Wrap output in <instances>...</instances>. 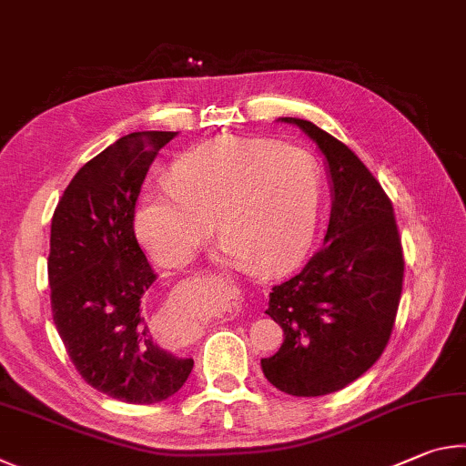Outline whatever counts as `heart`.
<instances>
[{"label": "heart", "mask_w": 466, "mask_h": 466, "mask_svg": "<svg viewBox=\"0 0 466 466\" xmlns=\"http://www.w3.org/2000/svg\"><path fill=\"white\" fill-rule=\"evenodd\" d=\"M319 207V167L305 149L220 137L179 155L167 186L141 194L135 231L159 262L186 266L217 225L225 264L276 270L311 243Z\"/></svg>", "instance_id": "heart-1"}]
</instances>
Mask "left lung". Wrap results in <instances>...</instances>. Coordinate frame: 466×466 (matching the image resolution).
<instances>
[{"instance_id": "left-lung-1", "label": "left lung", "mask_w": 466, "mask_h": 466, "mask_svg": "<svg viewBox=\"0 0 466 466\" xmlns=\"http://www.w3.org/2000/svg\"><path fill=\"white\" fill-rule=\"evenodd\" d=\"M280 120L303 128L325 155L333 200L323 246L270 292L266 313L284 341L262 358V370L282 393L321 397L385 352L403 290V248L393 204L358 155L313 122Z\"/></svg>"}]
</instances>
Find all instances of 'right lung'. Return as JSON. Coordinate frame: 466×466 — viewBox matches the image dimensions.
<instances>
[{"instance_id":"add662e5","label":"right lung","mask_w":466,"mask_h":466,"mask_svg":"<svg viewBox=\"0 0 466 466\" xmlns=\"http://www.w3.org/2000/svg\"><path fill=\"white\" fill-rule=\"evenodd\" d=\"M176 135L143 130L118 138L73 176L51 223L55 328L81 379L122 403L166 401L194 366L155 344L147 328L141 300L157 276L133 225L147 171Z\"/></svg>"}]
</instances>
